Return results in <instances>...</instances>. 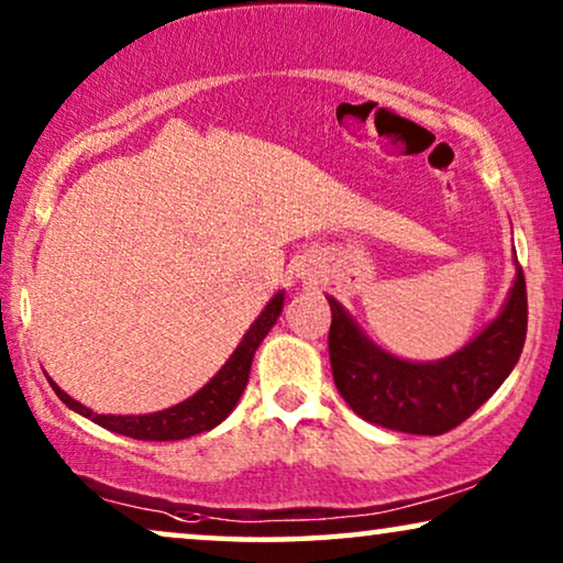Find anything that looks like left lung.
<instances>
[{
	"label": "left lung",
	"mask_w": 563,
	"mask_h": 563,
	"mask_svg": "<svg viewBox=\"0 0 563 563\" xmlns=\"http://www.w3.org/2000/svg\"><path fill=\"white\" fill-rule=\"evenodd\" d=\"M328 349L335 387L351 410L376 426L412 435H443L495 395L518 364L528 333L526 276L518 266L503 312L449 358L405 361L368 341L343 305L328 297Z\"/></svg>",
	"instance_id": "obj_1"
}]
</instances>
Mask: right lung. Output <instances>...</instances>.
I'll list each match as a JSON object with an SVG mask.
<instances>
[{"label": "right lung", "instance_id": "obj_1", "mask_svg": "<svg viewBox=\"0 0 563 563\" xmlns=\"http://www.w3.org/2000/svg\"><path fill=\"white\" fill-rule=\"evenodd\" d=\"M282 307L284 291L274 295L272 302L264 307V312H261L256 322L249 328V333L243 335L241 343H238V349L233 351V356L225 361V366H222L197 395H191L179 405L168 407V410L151 415H97L91 412L89 407L76 402L74 397H68L51 376L48 382L53 391L60 397V402L71 407L74 412L84 415V418H89L91 422H97V426L112 430V433L135 438V441H181V438L212 430L233 412V407L243 395L245 384H249L253 353H256L268 330L274 328L276 318L282 314Z\"/></svg>", "mask_w": 563, "mask_h": 563}]
</instances>
